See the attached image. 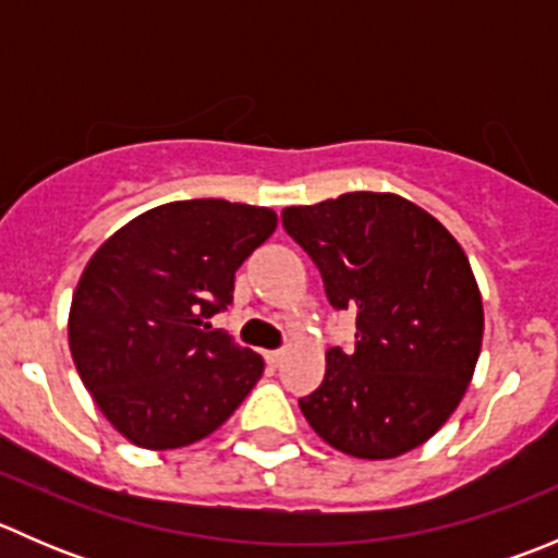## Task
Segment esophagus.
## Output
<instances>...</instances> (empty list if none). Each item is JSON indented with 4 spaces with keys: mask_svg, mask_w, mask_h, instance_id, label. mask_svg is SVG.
Masks as SVG:
<instances>
[{
    "mask_svg": "<svg viewBox=\"0 0 558 558\" xmlns=\"http://www.w3.org/2000/svg\"><path fill=\"white\" fill-rule=\"evenodd\" d=\"M264 362H267L269 367H278V364L283 362V351H267L264 353Z\"/></svg>",
    "mask_w": 558,
    "mask_h": 558,
    "instance_id": "34e87169",
    "label": "esophagus"
}]
</instances>
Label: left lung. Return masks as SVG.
I'll return each instance as SVG.
<instances>
[{"mask_svg":"<svg viewBox=\"0 0 558 558\" xmlns=\"http://www.w3.org/2000/svg\"><path fill=\"white\" fill-rule=\"evenodd\" d=\"M283 229L329 305L356 311V345L326 351L302 415L356 459L413 451L451 418L481 356L483 302L464 251L435 216L375 191L286 207Z\"/></svg>","mask_w":558,"mask_h":558,"instance_id":"1","label":"left lung"}]
</instances>
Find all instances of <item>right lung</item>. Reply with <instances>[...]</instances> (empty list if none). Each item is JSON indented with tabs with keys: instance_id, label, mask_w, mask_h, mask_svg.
I'll return each mask as SVG.
<instances>
[{
	"instance_id": "right-lung-1",
	"label": "right lung",
	"mask_w": 558,
	"mask_h": 558,
	"mask_svg": "<svg viewBox=\"0 0 558 558\" xmlns=\"http://www.w3.org/2000/svg\"><path fill=\"white\" fill-rule=\"evenodd\" d=\"M275 227L269 207L170 202L118 229L86 264L70 307L72 362L134 446L202 440L262 378V356L210 318L232 305L234 272Z\"/></svg>"
}]
</instances>
